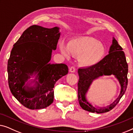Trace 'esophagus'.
<instances>
[{
    "instance_id": "1",
    "label": "esophagus",
    "mask_w": 133,
    "mask_h": 133,
    "mask_svg": "<svg viewBox=\"0 0 133 133\" xmlns=\"http://www.w3.org/2000/svg\"><path fill=\"white\" fill-rule=\"evenodd\" d=\"M69 71H70V72H72V73H75V71H76L75 67L74 66H72L70 68V69H69Z\"/></svg>"
}]
</instances>
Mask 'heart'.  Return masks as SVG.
Returning <instances> with one entry per match:
<instances>
[{
	"instance_id": "b5f03b06",
	"label": "heart",
	"mask_w": 133,
	"mask_h": 133,
	"mask_svg": "<svg viewBox=\"0 0 133 133\" xmlns=\"http://www.w3.org/2000/svg\"><path fill=\"white\" fill-rule=\"evenodd\" d=\"M59 50L66 58L73 55L80 56L79 62L84 66L90 67L99 63L105 55L104 45L97 39L90 37H79L73 38L67 44L61 42Z\"/></svg>"
}]
</instances>
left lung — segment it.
<instances>
[{
  "label": "left lung",
  "instance_id": "8db88e82",
  "mask_svg": "<svg viewBox=\"0 0 133 133\" xmlns=\"http://www.w3.org/2000/svg\"><path fill=\"white\" fill-rule=\"evenodd\" d=\"M128 64L124 52L122 51V47L113 37L109 54L99 63L93 66L78 69L79 77L78 83V101L81 108L86 111L96 113H106L113 109L126 91L128 85ZM110 75L115 76L119 82L121 87L120 94L113 103L107 107L96 108L87 101L86 93L95 79L101 76Z\"/></svg>",
  "mask_w": 133,
  "mask_h": 133
}]
</instances>
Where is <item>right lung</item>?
<instances>
[{"label": "right lung", "instance_id": "add662e5", "mask_svg": "<svg viewBox=\"0 0 133 133\" xmlns=\"http://www.w3.org/2000/svg\"><path fill=\"white\" fill-rule=\"evenodd\" d=\"M59 29L31 26L11 50L7 67L9 87L18 101L29 109L50 105L54 101L55 83L68 74L66 64L49 63L52 50L57 49ZM34 76V80L28 81Z\"/></svg>", "mask_w": 133, "mask_h": 133}]
</instances>
